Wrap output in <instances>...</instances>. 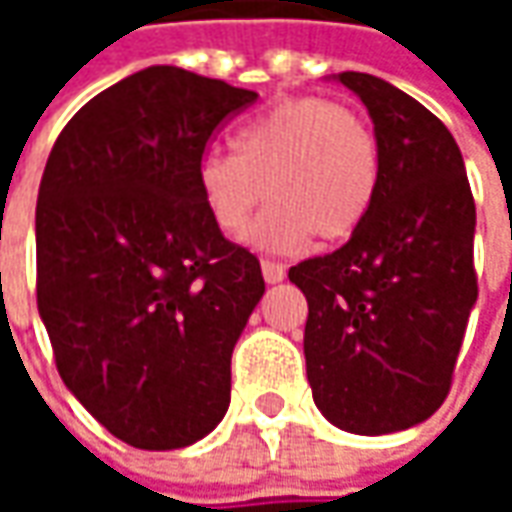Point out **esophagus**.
<instances>
[{
	"instance_id": "34e87169",
	"label": "esophagus",
	"mask_w": 512,
	"mask_h": 512,
	"mask_svg": "<svg viewBox=\"0 0 512 512\" xmlns=\"http://www.w3.org/2000/svg\"><path fill=\"white\" fill-rule=\"evenodd\" d=\"M262 276H265L267 285H279L285 279V265H279V262H262Z\"/></svg>"
}]
</instances>
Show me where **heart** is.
<instances>
[{
	"instance_id": "obj_1",
	"label": "heart",
	"mask_w": 512,
	"mask_h": 512,
	"mask_svg": "<svg viewBox=\"0 0 512 512\" xmlns=\"http://www.w3.org/2000/svg\"><path fill=\"white\" fill-rule=\"evenodd\" d=\"M196 185L210 219L239 233L265 202L247 242L262 250H299L316 236H353L379 187L376 136L356 110L319 96L287 99L233 136V153L205 150Z\"/></svg>"
}]
</instances>
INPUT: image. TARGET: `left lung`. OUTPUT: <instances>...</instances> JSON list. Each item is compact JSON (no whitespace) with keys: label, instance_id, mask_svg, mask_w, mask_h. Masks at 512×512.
<instances>
[{"label":"left lung","instance_id":"left-lung-1","mask_svg":"<svg viewBox=\"0 0 512 512\" xmlns=\"http://www.w3.org/2000/svg\"><path fill=\"white\" fill-rule=\"evenodd\" d=\"M370 113L379 187L347 245L290 267L305 293V362L313 402L356 436L430 419L450 376L479 287L476 205L450 130L370 73L330 76Z\"/></svg>","mask_w":512,"mask_h":512}]
</instances>
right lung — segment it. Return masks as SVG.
<instances>
[{
    "label": "right lung",
    "instance_id": "obj_1",
    "mask_svg": "<svg viewBox=\"0 0 512 512\" xmlns=\"http://www.w3.org/2000/svg\"><path fill=\"white\" fill-rule=\"evenodd\" d=\"M256 90L153 65L70 119L36 199V302L59 376L130 447L205 439L262 267L210 219L196 165Z\"/></svg>",
    "mask_w": 512,
    "mask_h": 512
}]
</instances>
